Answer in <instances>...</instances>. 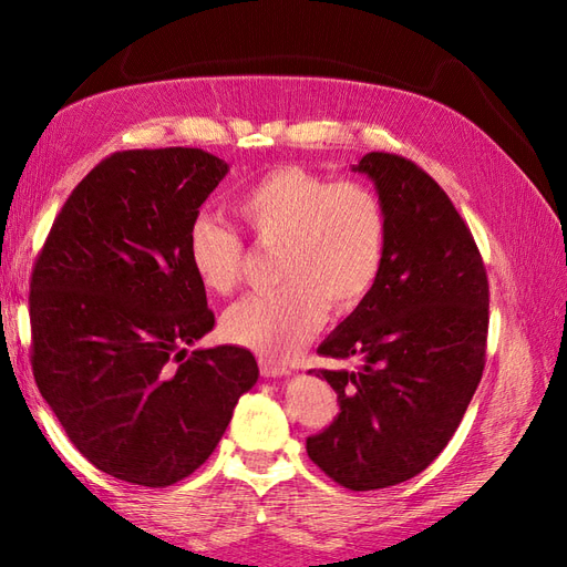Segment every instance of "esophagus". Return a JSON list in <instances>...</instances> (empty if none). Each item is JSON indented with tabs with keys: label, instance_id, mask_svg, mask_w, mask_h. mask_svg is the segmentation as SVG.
Instances as JSON below:
<instances>
[{
	"label": "esophagus",
	"instance_id": "34e87169",
	"mask_svg": "<svg viewBox=\"0 0 567 567\" xmlns=\"http://www.w3.org/2000/svg\"><path fill=\"white\" fill-rule=\"evenodd\" d=\"M260 371L265 379H281V375L290 373L286 367H281L277 362H269V359H265V357H260Z\"/></svg>",
	"mask_w": 567,
	"mask_h": 567
}]
</instances>
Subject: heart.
<instances>
[{
	"mask_svg": "<svg viewBox=\"0 0 567 567\" xmlns=\"http://www.w3.org/2000/svg\"><path fill=\"white\" fill-rule=\"evenodd\" d=\"M234 208L255 241L281 248L284 290L229 307L221 336L269 362H288L321 329L326 307L350 315L381 277L388 219L383 203L359 182H331L300 165L274 167L238 194ZM198 284L227 296L244 277V241L210 215L186 231Z\"/></svg>",
	"mask_w": 567,
	"mask_h": 567,
	"instance_id": "heart-1",
	"label": "heart"
}]
</instances>
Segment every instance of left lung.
<instances>
[{
    "label": "left lung",
    "mask_w": 567,
    "mask_h": 567,
    "mask_svg": "<svg viewBox=\"0 0 567 567\" xmlns=\"http://www.w3.org/2000/svg\"><path fill=\"white\" fill-rule=\"evenodd\" d=\"M388 219L381 277L319 354L352 369L317 375L340 414L307 437V454L338 485L367 492L425 471L447 447L485 369L489 286L483 257L440 184L392 153L352 165Z\"/></svg>",
    "instance_id": "left-lung-1"
}]
</instances>
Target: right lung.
Masks as SVG:
<instances>
[{"mask_svg":"<svg viewBox=\"0 0 567 567\" xmlns=\"http://www.w3.org/2000/svg\"><path fill=\"white\" fill-rule=\"evenodd\" d=\"M229 165L200 148L120 151L68 196L32 269V373L99 471L144 487L192 475L257 383L213 331L186 231Z\"/></svg>","mask_w":567,"mask_h":567,"instance_id":"obj_1","label":"right lung"}]
</instances>
